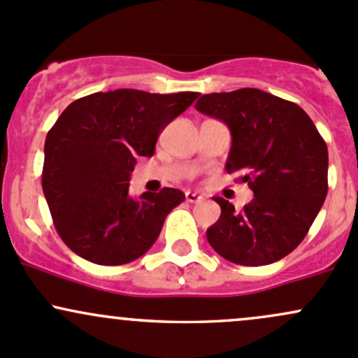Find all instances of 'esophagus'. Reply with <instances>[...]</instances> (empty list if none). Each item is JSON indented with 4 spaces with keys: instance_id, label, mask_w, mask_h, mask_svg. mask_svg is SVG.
I'll return each mask as SVG.
<instances>
[{
    "instance_id": "1",
    "label": "esophagus",
    "mask_w": 358,
    "mask_h": 358,
    "mask_svg": "<svg viewBox=\"0 0 358 358\" xmlns=\"http://www.w3.org/2000/svg\"><path fill=\"white\" fill-rule=\"evenodd\" d=\"M185 199H187V202H190V204H197V202H201L204 197L199 194H195V192H187Z\"/></svg>"
}]
</instances>
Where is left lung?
Returning a JSON list of instances; mask_svg holds the SVG:
<instances>
[{"label": "left lung", "mask_w": 358, "mask_h": 358, "mask_svg": "<svg viewBox=\"0 0 358 358\" xmlns=\"http://www.w3.org/2000/svg\"><path fill=\"white\" fill-rule=\"evenodd\" d=\"M195 110L231 131L227 171L254 199L236 213L224 199L208 228L210 247L229 262L266 266L300 245L328 195V145L299 104L259 89L204 94Z\"/></svg>", "instance_id": "obj_1"}]
</instances>
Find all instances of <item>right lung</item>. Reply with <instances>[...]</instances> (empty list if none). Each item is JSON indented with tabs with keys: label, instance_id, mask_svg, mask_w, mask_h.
Returning <instances> with one entry per match:
<instances>
[{
	"label": "right lung",
	"instance_id": "1",
	"mask_svg": "<svg viewBox=\"0 0 358 358\" xmlns=\"http://www.w3.org/2000/svg\"><path fill=\"white\" fill-rule=\"evenodd\" d=\"M197 97L118 89L80 97L59 115L44 144L43 190L70 250L94 264L122 266L152 247L185 195L164 187L130 197V173Z\"/></svg>",
	"mask_w": 358,
	"mask_h": 358
}]
</instances>
